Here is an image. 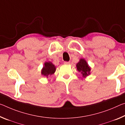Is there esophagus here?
Segmentation results:
<instances>
[{
    "label": "esophagus",
    "mask_w": 125,
    "mask_h": 125,
    "mask_svg": "<svg viewBox=\"0 0 125 125\" xmlns=\"http://www.w3.org/2000/svg\"><path fill=\"white\" fill-rule=\"evenodd\" d=\"M70 63V62H66V61H65V62H64V64H69Z\"/></svg>",
    "instance_id": "1"
}]
</instances>
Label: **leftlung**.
<instances>
[{"mask_svg": "<svg viewBox=\"0 0 125 125\" xmlns=\"http://www.w3.org/2000/svg\"><path fill=\"white\" fill-rule=\"evenodd\" d=\"M76 67L77 71L82 73V76L84 78L90 74L91 68L84 59H80V61L77 63Z\"/></svg>", "mask_w": 125, "mask_h": 125, "instance_id": "8db88e82", "label": "left lung"}]
</instances>
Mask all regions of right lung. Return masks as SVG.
Masks as SVG:
<instances>
[{"label": "right lung", "instance_id": "add662e5", "mask_svg": "<svg viewBox=\"0 0 125 125\" xmlns=\"http://www.w3.org/2000/svg\"><path fill=\"white\" fill-rule=\"evenodd\" d=\"M55 69H56V68L52 62H45L44 67H43L41 73L43 76L47 77L48 78L49 76L54 74L55 71Z\"/></svg>", "mask_w": 125, "mask_h": 125}]
</instances>
